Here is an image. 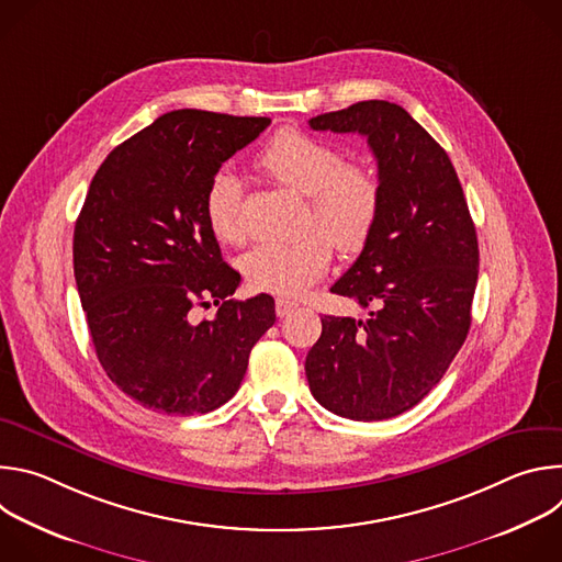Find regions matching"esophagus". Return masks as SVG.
Here are the masks:
<instances>
[{"label":"esophagus","mask_w":562,"mask_h":562,"mask_svg":"<svg viewBox=\"0 0 562 562\" xmlns=\"http://www.w3.org/2000/svg\"><path fill=\"white\" fill-rule=\"evenodd\" d=\"M295 308H297V302H295V300H289V297H278V300H276V313H278V317H286V315H291Z\"/></svg>","instance_id":"esophagus-1"}]
</instances>
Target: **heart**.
Returning a JSON list of instances; mask_svg holds the SVG:
<instances>
[{
    "instance_id": "b5f03b06",
    "label": "heart",
    "mask_w": 562,
    "mask_h": 562,
    "mask_svg": "<svg viewBox=\"0 0 562 562\" xmlns=\"http://www.w3.org/2000/svg\"><path fill=\"white\" fill-rule=\"evenodd\" d=\"M256 167L276 184L306 195L311 233L291 245H258L243 260L247 282L267 293L297 295L323 278L331 265V245L342 254H358L380 217V182L358 162H345V153L308 133L284 128L258 153ZM243 184L228 169L209 180L204 215L220 243H239Z\"/></svg>"
}]
</instances>
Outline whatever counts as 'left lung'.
<instances>
[{
    "mask_svg": "<svg viewBox=\"0 0 562 562\" xmlns=\"http://www.w3.org/2000/svg\"><path fill=\"white\" fill-rule=\"evenodd\" d=\"M360 133L378 162V224L334 293L371 306L369 319L323 317L304 371L336 416L386 420L440 382L471 327L477 237L445 148L397 104L367 100L308 120Z\"/></svg>",
    "mask_w": 562,
    "mask_h": 562,
    "instance_id": "obj_1",
    "label": "left lung"
}]
</instances>
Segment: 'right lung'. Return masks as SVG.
I'll return each mask as SVG.
<instances>
[{"mask_svg":"<svg viewBox=\"0 0 562 562\" xmlns=\"http://www.w3.org/2000/svg\"><path fill=\"white\" fill-rule=\"evenodd\" d=\"M269 117L195 109L159 115L98 169L72 235L75 282L100 364L137 405L209 414L235 395L276 302L233 300L239 273L204 215L209 180ZM213 299L209 321L193 305Z\"/></svg>","mask_w":562,"mask_h":562,"instance_id":"1","label":"right lung"}]
</instances>
